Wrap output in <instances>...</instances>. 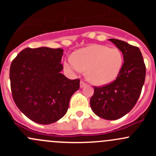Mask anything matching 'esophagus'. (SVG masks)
I'll return each mask as SVG.
<instances>
[{
    "mask_svg": "<svg viewBox=\"0 0 156 156\" xmlns=\"http://www.w3.org/2000/svg\"><path fill=\"white\" fill-rule=\"evenodd\" d=\"M85 86H86V83L84 82L83 81H81V82H80V87L83 88L84 87H85Z\"/></svg>",
    "mask_w": 156,
    "mask_h": 156,
    "instance_id": "obj_1",
    "label": "esophagus"
}]
</instances>
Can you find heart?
<instances>
[{
    "mask_svg": "<svg viewBox=\"0 0 156 156\" xmlns=\"http://www.w3.org/2000/svg\"><path fill=\"white\" fill-rule=\"evenodd\" d=\"M123 62V55L118 48L94 44L78 50L74 57H68L65 61V67L73 73L86 70V76L90 82L103 85L117 78Z\"/></svg>",
    "mask_w": 156,
    "mask_h": 156,
    "instance_id": "heart-1",
    "label": "heart"
}]
</instances>
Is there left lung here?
Segmentation results:
<instances>
[{"label":"left lung","instance_id":"left-lung-1","mask_svg":"<svg viewBox=\"0 0 156 156\" xmlns=\"http://www.w3.org/2000/svg\"><path fill=\"white\" fill-rule=\"evenodd\" d=\"M122 51L124 63L116 79L103 87H94L90 100L99 117L116 120L133 108L140 96L146 77V66L140 49L118 39H108Z\"/></svg>","mask_w":156,"mask_h":156}]
</instances>
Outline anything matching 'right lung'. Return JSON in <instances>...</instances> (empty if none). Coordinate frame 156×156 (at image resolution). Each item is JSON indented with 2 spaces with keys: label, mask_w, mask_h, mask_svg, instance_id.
<instances>
[{
  "label": "right lung",
  "mask_w": 156,
  "mask_h": 156,
  "mask_svg": "<svg viewBox=\"0 0 156 156\" xmlns=\"http://www.w3.org/2000/svg\"><path fill=\"white\" fill-rule=\"evenodd\" d=\"M63 50L46 47L26 48L12 60L10 69L12 98L30 120L49 125L63 117L80 80L61 73Z\"/></svg>",
  "instance_id": "add662e5"
}]
</instances>
